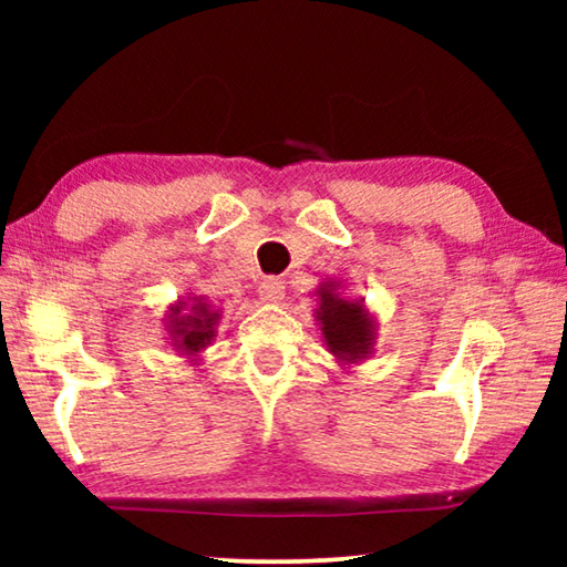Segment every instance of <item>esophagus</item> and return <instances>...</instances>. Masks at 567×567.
Wrapping results in <instances>:
<instances>
[{
    "mask_svg": "<svg viewBox=\"0 0 567 567\" xmlns=\"http://www.w3.org/2000/svg\"><path fill=\"white\" fill-rule=\"evenodd\" d=\"M286 286H284V281H278V278H262V284H260V289H258V293H260V299L266 301V305H278V301L284 299V291Z\"/></svg>",
    "mask_w": 567,
    "mask_h": 567,
    "instance_id": "obj_1",
    "label": "esophagus"
}]
</instances>
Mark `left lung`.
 I'll use <instances>...</instances> for the list:
<instances>
[{
    "label": "left lung",
    "instance_id": "8db88e82",
    "mask_svg": "<svg viewBox=\"0 0 567 567\" xmlns=\"http://www.w3.org/2000/svg\"><path fill=\"white\" fill-rule=\"evenodd\" d=\"M315 320L322 343L343 369L371 359L377 351V320L363 299L346 297L340 281H322L315 289Z\"/></svg>",
    "mask_w": 567,
    "mask_h": 567
}]
</instances>
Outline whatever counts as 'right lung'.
<instances>
[{
	"label": "right lung",
	"instance_id": "add662e5",
	"mask_svg": "<svg viewBox=\"0 0 567 567\" xmlns=\"http://www.w3.org/2000/svg\"><path fill=\"white\" fill-rule=\"evenodd\" d=\"M221 320V312L208 301L204 293H188V297H177V301L167 307L165 330L167 343L183 359L190 363L200 361V353L214 343L216 324Z\"/></svg>",
	"mask_w": 567,
	"mask_h": 567
}]
</instances>
